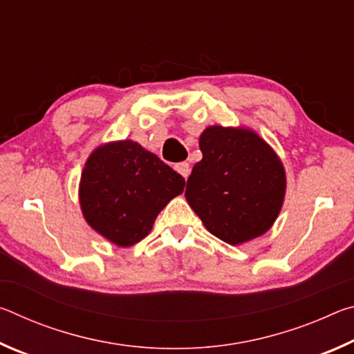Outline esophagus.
Here are the masks:
<instances>
[{
	"label": "esophagus",
	"mask_w": 354,
	"mask_h": 354,
	"mask_svg": "<svg viewBox=\"0 0 354 354\" xmlns=\"http://www.w3.org/2000/svg\"><path fill=\"white\" fill-rule=\"evenodd\" d=\"M175 170L181 175L184 179H187L190 175V165L187 162H179L175 165Z\"/></svg>",
	"instance_id": "34e87169"
}]
</instances>
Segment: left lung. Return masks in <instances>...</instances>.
Here are the masks:
<instances>
[{
	"label": "left lung",
	"mask_w": 354,
	"mask_h": 354,
	"mask_svg": "<svg viewBox=\"0 0 354 354\" xmlns=\"http://www.w3.org/2000/svg\"><path fill=\"white\" fill-rule=\"evenodd\" d=\"M185 200L207 231L230 245L270 230L283 206L286 175L278 156L253 131L209 127L200 137Z\"/></svg>",
	"instance_id": "8db88e82"
}]
</instances>
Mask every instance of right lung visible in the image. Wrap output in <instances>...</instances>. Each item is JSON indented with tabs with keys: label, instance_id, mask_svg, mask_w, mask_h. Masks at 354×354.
I'll list each match as a JSON object with an SVG mask.
<instances>
[{
	"label": "right lung",
	"instance_id": "1",
	"mask_svg": "<svg viewBox=\"0 0 354 354\" xmlns=\"http://www.w3.org/2000/svg\"><path fill=\"white\" fill-rule=\"evenodd\" d=\"M185 181L158 156L133 140L95 149L81 176L80 201L95 231L118 247L142 241L158 214L183 194Z\"/></svg>",
	"mask_w": 354,
	"mask_h": 354
}]
</instances>
